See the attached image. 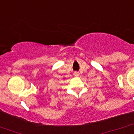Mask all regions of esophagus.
<instances>
[{"label": "esophagus", "mask_w": 134, "mask_h": 134, "mask_svg": "<svg viewBox=\"0 0 134 134\" xmlns=\"http://www.w3.org/2000/svg\"><path fill=\"white\" fill-rule=\"evenodd\" d=\"M74 76L78 77L79 75V71H75V72L74 73Z\"/></svg>", "instance_id": "obj_1"}]
</instances>
